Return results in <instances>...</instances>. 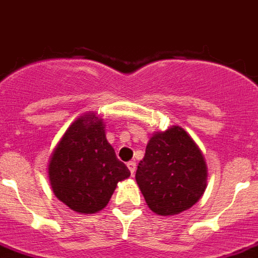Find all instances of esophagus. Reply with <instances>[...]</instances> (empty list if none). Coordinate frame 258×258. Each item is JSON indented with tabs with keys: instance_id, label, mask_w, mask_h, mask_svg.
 <instances>
[{
	"instance_id": "1",
	"label": "esophagus",
	"mask_w": 258,
	"mask_h": 258,
	"mask_svg": "<svg viewBox=\"0 0 258 258\" xmlns=\"http://www.w3.org/2000/svg\"><path fill=\"white\" fill-rule=\"evenodd\" d=\"M127 167H128L131 175H134V173H135V169H136V163L135 162H128V163H127Z\"/></svg>"
}]
</instances>
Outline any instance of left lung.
<instances>
[{"instance_id": "8db88e82", "label": "left lung", "mask_w": 258, "mask_h": 258, "mask_svg": "<svg viewBox=\"0 0 258 258\" xmlns=\"http://www.w3.org/2000/svg\"><path fill=\"white\" fill-rule=\"evenodd\" d=\"M135 179L152 212L173 216L202 199L208 168L202 150L189 134L172 125L151 135Z\"/></svg>"}]
</instances>
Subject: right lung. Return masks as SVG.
Returning a JSON list of instances; mask_svg holds the SVG:
<instances>
[{
	"label": "right lung",
	"instance_id": "add662e5",
	"mask_svg": "<svg viewBox=\"0 0 258 258\" xmlns=\"http://www.w3.org/2000/svg\"><path fill=\"white\" fill-rule=\"evenodd\" d=\"M104 125L96 112H86L69 125L50 155V187L56 199L78 213L102 211L119 181L131 175L106 139Z\"/></svg>",
	"mask_w": 258,
	"mask_h": 258
}]
</instances>
